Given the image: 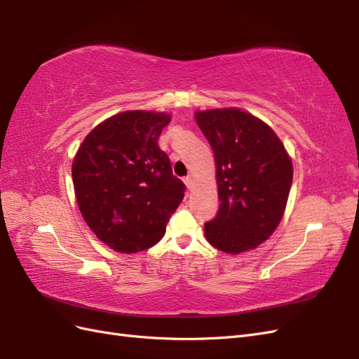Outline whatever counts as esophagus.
I'll use <instances>...</instances> for the list:
<instances>
[{
    "label": "esophagus",
    "instance_id": "obj_1",
    "mask_svg": "<svg viewBox=\"0 0 359 359\" xmlns=\"http://www.w3.org/2000/svg\"><path fill=\"white\" fill-rule=\"evenodd\" d=\"M184 184H186V187L190 190V189L193 187V178H191V177L184 178Z\"/></svg>",
    "mask_w": 359,
    "mask_h": 359
}]
</instances>
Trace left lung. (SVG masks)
I'll return each mask as SVG.
<instances>
[{"instance_id": "obj_1", "label": "left lung", "mask_w": 359, "mask_h": 359, "mask_svg": "<svg viewBox=\"0 0 359 359\" xmlns=\"http://www.w3.org/2000/svg\"><path fill=\"white\" fill-rule=\"evenodd\" d=\"M214 151L220 206L205 236L224 253L256 248L283 217L292 186V161L264 121L235 107L196 112Z\"/></svg>"}]
</instances>
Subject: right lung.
Here are the masks:
<instances>
[{
  "mask_svg": "<svg viewBox=\"0 0 359 359\" xmlns=\"http://www.w3.org/2000/svg\"><path fill=\"white\" fill-rule=\"evenodd\" d=\"M169 123L165 112L116 114L94 127L74 156L72 178L83 220L115 252L157 244L184 198L186 186L157 145Z\"/></svg>",
  "mask_w": 359,
  "mask_h": 359,
  "instance_id": "add662e5",
  "label": "right lung"
}]
</instances>
